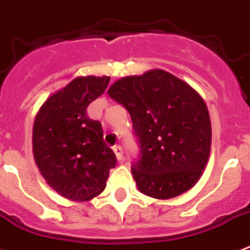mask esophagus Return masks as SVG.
I'll use <instances>...</instances> for the list:
<instances>
[{
    "instance_id": "esophagus-1",
    "label": "esophagus",
    "mask_w": 250,
    "mask_h": 250,
    "mask_svg": "<svg viewBox=\"0 0 250 250\" xmlns=\"http://www.w3.org/2000/svg\"><path fill=\"white\" fill-rule=\"evenodd\" d=\"M113 150L114 153H115V157H117L118 161L123 160V149H122V146L117 145V146H114Z\"/></svg>"
}]
</instances>
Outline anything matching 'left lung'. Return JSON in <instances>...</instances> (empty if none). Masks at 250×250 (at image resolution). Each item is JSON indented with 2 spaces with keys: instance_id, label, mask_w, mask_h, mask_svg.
I'll return each instance as SVG.
<instances>
[{
  "instance_id": "obj_1",
  "label": "left lung",
  "mask_w": 250,
  "mask_h": 250,
  "mask_svg": "<svg viewBox=\"0 0 250 250\" xmlns=\"http://www.w3.org/2000/svg\"><path fill=\"white\" fill-rule=\"evenodd\" d=\"M107 94L128 110L140 158L132 166L137 189L157 200L189 190L211 148V122L197 90L156 68L117 80Z\"/></svg>"
}]
</instances>
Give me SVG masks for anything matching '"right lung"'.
I'll list each match as a JSON object with an SVG mask.
<instances>
[{
    "label": "right lung",
    "mask_w": 250,
    "mask_h": 250,
    "mask_svg": "<svg viewBox=\"0 0 250 250\" xmlns=\"http://www.w3.org/2000/svg\"><path fill=\"white\" fill-rule=\"evenodd\" d=\"M109 82V76H78L46 98L33 122L36 166L48 186L71 201L98 196L117 164L104 143L101 123L86 117L88 105Z\"/></svg>",
    "instance_id": "obj_1"
}]
</instances>
